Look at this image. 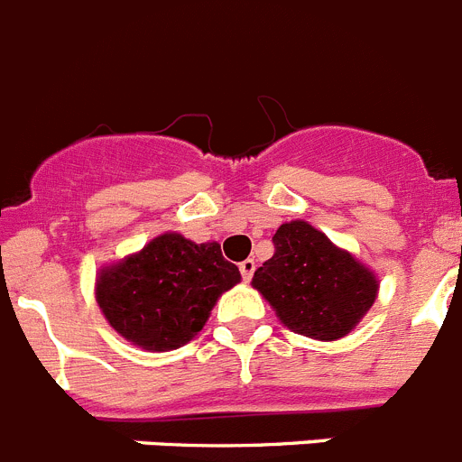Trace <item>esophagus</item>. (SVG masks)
Instances as JSON below:
<instances>
[{
    "label": "esophagus",
    "instance_id": "obj_1",
    "mask_svg": "<svg viewBox=\"0 0 462 462\" xmlns=\"http://www.w3.org/2000/svg\"><path fill=\"white\" fill-rule=\"evenodd\" d=\"M238 268H240V275H243V280L250 282L252 275H254V271H256V263H254V259H245Z\"/></svg>",
    "mask_w": 462,
    "mask_h": 462
}]
</instances>
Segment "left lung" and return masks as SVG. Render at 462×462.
<instances>
[{"label": "left lung", "instance_id": "1", "mask_svg": "<svg viewBox=\"0 0 462 462\" xmlns=\"http://www.w3.org/2000/svg\"><path fill=\"white\" fill-rule=\"evenodd\" d=\"M275 254L256 268L252 287L298 336L333 342L352 333L373 308L377 273L303 219L273 236Z\"/></svg>", "mask_w": 462, "mask_h": 462}]
</instances>
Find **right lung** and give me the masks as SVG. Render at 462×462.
Segmentation results:
<instances>
[{
	"mask_svg": "<svg viewBox=\"0 0 462 462\" xmlns=\"http://www.w3.org/2000/svg\"><path fill=\"white\" fill-rule=\"evenodd\" d=\"M238 282V266L224 259L219 243L196 245L169 231L101 266L94 296L126 342L145 352H171L206 326L217 298Z\"/></svg>",
	"mask_w": 462,
	"mask_h": 462,
	"instance_id": "add662e5",
	"label": "right lung"
}]
</instances>
